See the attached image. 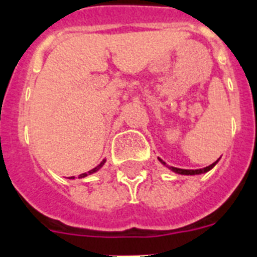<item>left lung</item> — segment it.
I'll use <instances>...</instances> for the list:
<instances>
[{
  "mask_svg": "<svg viewBox=\"0 0 257 257\" xmlns=\"http://www.w3.org/2000/svg\"><path fill=\"white\" fill-rule=\"evenodd\" d=\"M160 161H161L164 165H166L164 161H162V160H160ZM216 162H218V161H215V162H214V164H211V165H208V166H206V168H203V169H197V170H186V169L173 168V166H169V168L172 169V170L174 173H178V174H185V176H194V174H202V173L208 172L210 169H212V168H214V166H215Z\"/></svg>",
  "mask_w": 257,
  "mask_h": 257,
  "instance_id": "obj_1",
  "label": "left lung"
}]
</instances>
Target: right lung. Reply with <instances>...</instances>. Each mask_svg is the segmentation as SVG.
<instances>
[{
    "instance_id": "1",
    "label": "right lung",
    "mask_w": 257,
    "mask_h": 257,
    "mask_svg": "<svg viewBox=\"0 0 257 257\" xmlns=\"http://www.w3.org/2000/svg\"><path fill=\"white\" fill-rule=\"evenodd\" d=\"M104 162H105V160H103V161L100 162V165H97V166H96V168H93L92 170H89L88 173H83V174H80V176H79V178H84V177H87V174H92V173L97 172V170H99V169L103 166ZM71 178H74V177H71Z\"/></svg>"
}]
</instances>
